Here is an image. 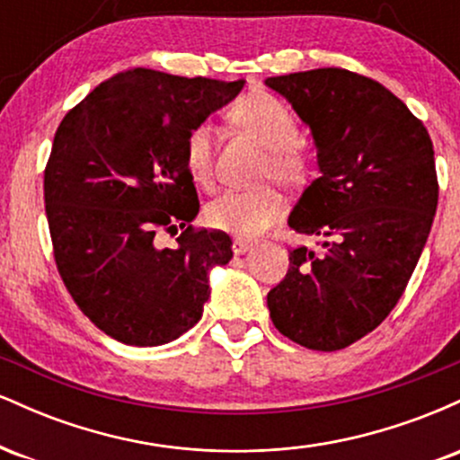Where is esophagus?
Returning <instances> with one entry per match:
<instances>
[{"label":"esophagus","mask_w":460,"mask_h":460,"mask_svg":"<svg viewBox=\"0 0 460 460\" xmlns=\"http://www.w3.org/2000/svg\"><path fill=\"white\" fill-rule=\"evenodd\" d=\"M252 248V242L251 240H242V237H235L234 240V252L235 255H244Z\"/></svg>","instance_id":"34e87169"}]
</instances>
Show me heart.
<instances>
[{
	"instance_id": "obj_1",
	"label": "heart",
	"mask_w": 460,
	"mask_h": 460,
	"mask_svg": "<svg viewBox=\"0 0 460 460\" xmlns=\"http://www.w3.org/2000/svg\"><path fill=\"white\" fill-rule=\"evenodd\" d=\"M231 123L261 142L268 151L263 177H274L285 186L303 181L307 164L298 149V123L277 97L268 93H248L229 112ZM183 164L190 179L199 186H209L214 177V129L197 125L190 131L183 149ZM283 209V200L274 188L226 190L205 205V220L218 231L240 237H255Z\"/></svg>"
}]
</instances>
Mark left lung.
Masks as SVG:
<instances>
[{
	"mask_svg": "<svg viewBox=\"0 0 460 460\" xmlns=\"http://www.w3.org/2000/svg\"><path fill=\"white\" fill-rule=\"evenodd\" d=\"M307 125L320 177L288 225L320 235V251H289L268 292L279 332L309 350L355 344L387 318L413 274L437 212L429 131L383 84L346 68L268 77Z\"/></svg>",
	"mask_w": 460,
	"mask_h": 460,
	"instance_id": "left-lung-1",
	"label": "left lung"
}]
</instances>
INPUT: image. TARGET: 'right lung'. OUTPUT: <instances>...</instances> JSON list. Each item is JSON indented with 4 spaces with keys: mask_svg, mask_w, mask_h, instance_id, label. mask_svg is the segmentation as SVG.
Instances as JSON below:
<instances>
[{
    "mask_svg": "<svg viewBox=\"0 0 460 460\" xmlns=\"http://www.w3.org/2000/svg\"><path fill=\"white\" fill-rule=\"evenodd\" d=\"M218 82L131 68L105 79L62 119L45 168V212L62 281L105 335L162 346L192 329L209 270L234 257L223 231H192L199 197L183 149L197 125L234 102ZM160 228H183L175 249Z\"/></svg>",
    "mask_w": 460,
    "mask_h": 460,
    "instance_id": "right-lung-1",
    "label": "right lung"
}]
</instances>
